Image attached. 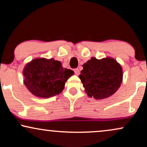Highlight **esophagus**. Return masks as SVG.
Masks as SVG:
<instances>
[{
  "mask_svg": "<svg viewBox=\"0 0 147 147\" xmlns=\"http://www.w3.org/2000/svg\"><path fill=\"white\" fill-rule=\"evenodd\" d=\"M74 72H75L76 75H79V73H80V71H79V68H75V70H74Z\"/></svg>",
  "mask_w": 147,
  "mask_h": 147,
  "instance_id": "34e87169",
  "label": "esophagus"
}]
</instances>
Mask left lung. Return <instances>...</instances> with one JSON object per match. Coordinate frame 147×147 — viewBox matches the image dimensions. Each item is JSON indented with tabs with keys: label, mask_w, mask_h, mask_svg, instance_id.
Masks as SVG:
<instances>
[{
	"label": "left lung",
	"mask_w": 147,
	"mask_h": 147,
	"mask_svg": "<svg viewBox=\"0 0 147 147\" xmlns=\"http://www.w3.org/2000/svg\"><path fill=\"white\" fill-rule=\"evenodd\" d=\"M80 78L90 97L103 99L117 91L123 81L121 65L112 58L92 57L83 65Z\"/></svg>",
	"instance_id": "obj_1"
}]
</instances>
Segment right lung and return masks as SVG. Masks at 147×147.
Wrapping results in <instances>:
<instances>
[{
	"label": "right lung",
	"instance_id": "obj_1",
	"mask_svg": "<svg viewBox=\"0 0 147 147\" xmlns=\"http://www.w3.org/2000/svg\"><path fill=\"white\" fill-rule=\"evenodd\" d=\"M74 74L70 69L63 68L60 61L45 58L32 60L23 70L26 88L35 96L42 98L59 94Z\"/></svg>",
	"mask_w": 147,
	"mask_h": 147
}]
</instances>
